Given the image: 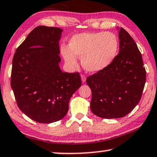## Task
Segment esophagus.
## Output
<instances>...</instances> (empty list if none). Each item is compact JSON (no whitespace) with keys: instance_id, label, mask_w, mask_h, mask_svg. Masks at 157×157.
Returning <instances> with one entry per match:
<instances>
[{"instance_id":"34e87169","label":"esophagus","mask_w":157,"mask_h":157,"mask_svg":"<svg viewBox=\"0 0 157 157\" xmlns=\"http://www.w3.org/2000/svg\"><path fill=\"white\" fill-rule=\"evenodd\" d=\"M81 78H82V82H86V76L85 75H82Z\"/></svg>"}]
</instances>
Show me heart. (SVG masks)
I'll list each match as a JSON object with an SVG mask.
<instances>
[{
	"label": "heart",
	"instance_id": "obj_1",
	"mask_svg": "<svg viewBox=\"0 0 157 157\" xmlns=\"http://www.w3.org/2000/svg\"><path fill=\"white\" fill-rule=\"evenodd\" d=\"M68 47L61 48L67 65L75 66L77 56L81 58L86 71L97 72L106 68L115 60L119 51V41L111 32L81 33L72 37Z\"/></svg>",
	"mask_w": 157,
	"mask_h": 157
}]
</instances>
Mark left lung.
I'll use <instances>...</instances> for the list:
<instances>
[{"mask_svg":"<svg viewBox=\"0 0 157 157\" xmlns=\"http://www.w3.org/2000/svg\"><path fill=\"white\" fill-rule=\"evenodd\" d=\"M119 53L112 63L86 78L92 91L90 108L104 118H122L141 99L146 82L142 54L134 39L121 27Z\"/></svg>","mask_w":157,"mask_h":157,"instance_id":"left-lung-1","label":"left lung"}]
</instances>
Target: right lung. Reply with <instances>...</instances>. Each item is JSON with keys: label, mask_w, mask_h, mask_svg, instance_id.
Here are the masks:
<instances>
[{"label": "right lung", "mask_w": 157, "mask_h": 157, "mask_svg": "<svg viewBox=\"0 0 157 157\" xmlns=\"http://www.w3.org/2000/svg\"><path fill=\"white\" fill-rule=\"evenodd\" d=\"M58 27L39 26L18 46L13 58L10 85L21 111L34 121L56 122L68 111L81 86L79 72L60 71Z\"/></svg>", "instance_id": "right-lung-1"}]
</instances>
